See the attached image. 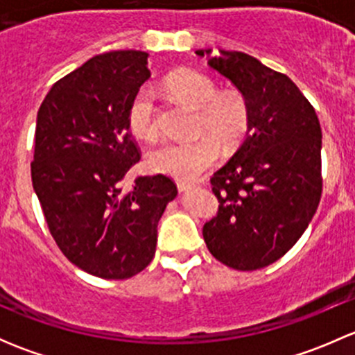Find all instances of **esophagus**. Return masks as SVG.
<instances>
[{
    "label": "esophagus",
    "instance_id": "34e87169",
    "mask_svg": "<svg viewBox=\"0 0 355 355\" xmlns=\"http://www.w3.org/2000/svg\"><path fill=\"white\" fill-rule=\"evenodd\" d=\"M177 187L180 192H185V191H191V189H194L196 184H192V182H185V180H177Z\"/></svg>",
    "mask_w": 355,
    "mask_h": 355
}]
</instances>
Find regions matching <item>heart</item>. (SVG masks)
<instances>
[{
    "label": "heart",
    "mask_w": 355,
    "mask_h": 355,
    "mask_svg": "<svg viewBox=\"0 0 355 355\" xmlns=\"http://www.w3.org/2000/svg\"><path fill=\"white\" fill-rule=\"evenodd\" d=\"M168 94L177 101L198 110L196 134H209L189 142H168L149 155V166L156 173L178 180H192L213 166L220 157L221 146L227 149L241 144L250 125L249 101L241 92L220 94L216 82L206 73L182 70L164 82ZM130 130L144 141L157 135V108L155 91L139 89L127 111Z\"/></svg>",
    "instance_id": "1"
}]
</instances>
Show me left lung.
I'll list each match as a JSON object with an SVG mask.
<instances>
[{"instance_id":"obj_1","label":"left lung","mask_w":355,"mask_h":355,"mask_svg":"<svg viewBox=\"0 0 355 355\" xmlns=\"http://www.w3.org/2000/svg\"><path fill=\"white\" fill-rule=\"evenodd\" d=\"M198 56L211 49H198ZM249 101L244 142L211 177L218 213L202 237L220 263L252 271L280 259L306 232L323 191L321 125L287 75L241 51L209 56Z\"/></svg>"}]
</instances>
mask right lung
Wrapping results in <instances>:
<instances>
[{"mask_svg":"<svg viewBox=\"0 0 355 355\" xmlns=\"http://www.w3.org/2000/svg\"><path fill=\"white\" fill-rule=\"evenodd\" d=\"M151 77L148 53L94 56L60 78L37 111L32 187L70 263L105 280H125L153 261L157 221L177 185L166 175H125L141 159L127 111Z\"/></svg>","mask_w":355,"mask_h":355,"instance_id":"1","label":"right lung"}]
</instances>
